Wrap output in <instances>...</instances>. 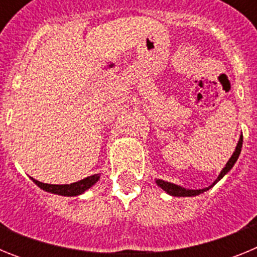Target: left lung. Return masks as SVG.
<instances>
[{
  "label": "left lung",
  "instance_id": "obj_1",
  "mask_svg": "<svg viewBox=\"0 0 257 257\" xmlns=\"http://www.w3.org/2000/svg\"><path fill=\"white\" fill-rule=\"evenodd\" d=\"M242 143H243V136L240 135L239 140H238V143H237V147H235L234 152H233L231 157L229 158L228 162H226L225 167H224V169L220 171V174H219V176L216 178V180L213 181L210 187L203 188V189H187V188L181 187V185H176V184L170 183V181L161 180V179H156L157 185H158L160 188H162V189L165 190L167 194H170V196H172V197H196V196H199V194H202V193H205V192H207L208 189H211V188H212L215 184L219 183V181L221 180V179L224 178V176H225V175L228 174V172L230 171L231 169H233V166H234V163L237 162L238 157H239V154H240V149H242Z\"/></svg>",
  "mask_w": 257,
  "mask_h": 257
}]
</instances>
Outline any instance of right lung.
I'll use <instances>...</instances> for the list:
<instances>
[{
    "label": "right lung",
    "mask_w": 257,
    "mask_h": 257,
    "mask_svg": "<svg viewBox=\"0 0 257 257\" xmlns=\"http://www.w3.org/2000/svg\"><path fill=\"white\" fill-rule=\"evenodd\" d=\"M36 185L41 188L42 190L47 193H52V194H58V196H64V197H76L85 193L86 190L90 189L92 185L97 183V180L100 179V175L95 174L91 176L82 179V180L76 181L72 184H63V185H56V184H46L41 183V181L36 180V179L31 178Z\"/></svg>",
    "instance_id": "1"
}]
</instances>
